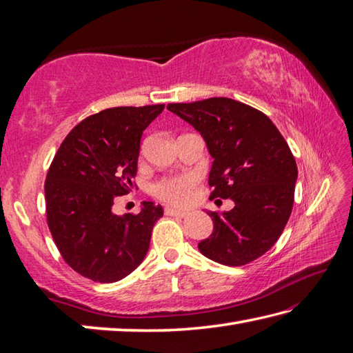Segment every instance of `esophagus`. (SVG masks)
Instances as JSON below:
<instances>
[{
	"label": "esophagus",
	"instance_id": "esophagus-1",
	"mask_svg": "<svg viewBox=\"0 0 353 353\" xmlns=\"http://www.w3.org/2000/svg\"><path fill=\"white\" fill-rule=\"evenodd\" d=\"M163 212H165V215H170V216H179V219H183V216L188 215V212H185V211H177V209H174V208H165V209H163Z\"/></svg>",
	"mask_w": 353,
	"mask_h": 353
}]
</instances>
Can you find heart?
Returning a JSON list of instances; mask_svg holds the SVG:
<instances>
[{
	"label": "heart",
	"mask_w": 353,
	"mask_h": 353,
	"mask_svg": "<svg viewBox=\"0 0 353 353\" xmlns=\"http://www.w3.org/2000/svg\"><path fill=\"white\" fill-rule=\"evenodd\" d=\"M196 185H197L196 174L167 176L153 183L152 192L154 197H157L171 206H185L191 201Z\"/></svg>",
	"instance_id": "heart-1"
}]
</instances>
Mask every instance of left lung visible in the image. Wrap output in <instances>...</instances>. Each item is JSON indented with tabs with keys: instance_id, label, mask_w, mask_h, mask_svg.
I'll return each instance as SVG.
<instances>
[{
	"instance_id": "left-lung-1",
	"label": "left lung",
	"mask_w": 353,
	"mask_h": 353,
	"mask_svg": "<svg viewBox=\"0 0 353 353\" xmlns=\"http://www.w3.org/2000/svg\"><path fill=\"white\" fill-rule=\"evenodd\" d=\"M167 109L203 137L212 168L211 200L230 199L199 250L219 264L238 267L258 259L279 239L294 203L297 165L281 132L265 114L247 104L214 97L172 103Z\"/></svg>"
}]
</instances>
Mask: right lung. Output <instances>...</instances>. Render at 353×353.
Instances as JSON below:
<instances>
[{"label": "right lung", "mask_w": 353, "mask_h": 353, "mask_svg": "<svg viewBox=\"0 0 353 353\" xmlns=\"http://www.w3.org/2000/svg\"><path fill=\"white\" fill-rule=\"evenodd\" d=\"M165 104L104 109L68 133L45 181L47 223L72 270L94 282L123 279L145 258L162 206L117 215L114 201L133 188L141 137Z\"/></svg>", "instance_id": "right-lung-1"}]
</instances>
